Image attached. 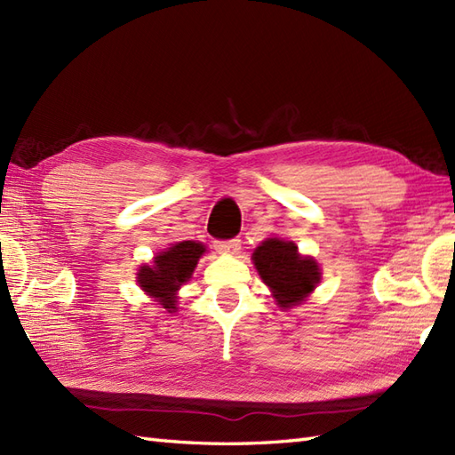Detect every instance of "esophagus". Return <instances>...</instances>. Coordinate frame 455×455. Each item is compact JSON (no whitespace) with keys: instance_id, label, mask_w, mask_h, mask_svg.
<instances>
[{"instance_id":"obj_1","label":"esophagus","mask_w":455,"mask_h":455,"mask_svg":"<svg viewBox=\"0 0 455 455\" xmlns=\"http://www.w3.org/2000/svg\"><path fill=\"white\" fill-rule=\"evenodd\" d=\"M214 249L220 254H237L241 245H239V239H229V241H216Z\"/></svg>"}]
</instances>
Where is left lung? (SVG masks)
I'll list each match as a JSON object with an SVG mask.
<instances>
[{
  "instance_id": "left-lung-1",
  "label": "left lung",
  "mask_w": 455,
  "mask_h": 455,
  "mask_svg": "<svg viewBox=\"0 0 455 455\" xmlns=\"http://www.w3.org/2000/svg\"><path fill=\"white\" fill-rule=\"evenodd\" d=\"M252 262L282 308L301 305L320 282L318 262L299 254L293 241L278 237L262 241L252 252Z\"/></svg>"
}]
</instances>
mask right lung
<instances>
[{
    "label": "right lung",
    "instance_id": "right-lung-1",
    "mask_svg": "<svg viewBox=\"0 0 455 455\" xmlns=\"http://www.w3.org/2000/svg\"><path fill=\"white\" fill-rule=\"evenodd\" d=\"M204 252L206 247L196 241H180L164 252H158L152 260V266H140L137 274L140 290L154 297V301H158L170 313L175 311L177 290L185 282H189L198 264V259Z\"/></svg>",
    "mask_w": 455,
    "mask_h": 455
}]
</instances>
